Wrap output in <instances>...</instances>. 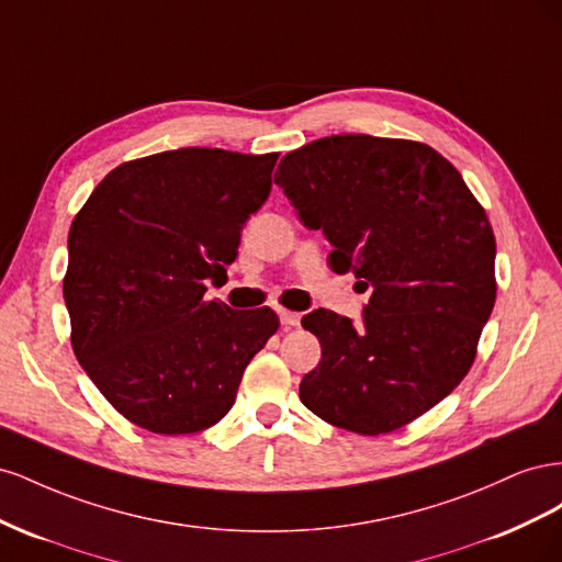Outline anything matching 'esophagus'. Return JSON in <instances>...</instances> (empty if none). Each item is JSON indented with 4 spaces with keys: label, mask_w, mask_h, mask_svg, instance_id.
<instances>
[{
    "label": "esophagus",
    "mask_w": 562,
    "mask_h": 562,
    "mask_svg": "<svg viewBox=\"0 0 562 562\" xmlns=\"http://www.w3.org/2000/svg\"><path fill=\"white\" fill-rule=\"evenodd\" d=\"M279 318L285 328H293V326H300V314L295 312H288V310H279Z\"/></svg>",
    "instance_id": "1"
}]
</instances>
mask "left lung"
<instances>
[{
    "instance_id": "left-lung-1",
    "label": "left lung",
    "mask_w": 562,
    "mask_h": 562,
    "mask_svg": "<svg viewBox=\"0 0 562 562\" xmlns=\"http://www.w3.org/2000/svg\"><path fill=\"white\" fill-rule=\"evenodd\" d=\"M274 182L307 229L326 234L335 274L370 288L361 326L302 316L321 342L300 401L333 427L380 436L464 380L495 307V234L457 168L413 140L345 133L281 159Z\"/></svg>"
}]
</instances>
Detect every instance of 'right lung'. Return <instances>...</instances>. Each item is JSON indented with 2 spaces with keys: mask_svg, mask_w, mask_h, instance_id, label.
I'll return each mask as SVG.
<instances>
[{
  "mask_svg": "<svg viewBox=\"0 0 562 562\" xmlns=\"http://www.w3.org/2000/svg\"><path fill=\"white\" fill-rule=\"evenodd\" d=\"M279 155L182 147L116 166L67 236L65 307L87 375L138 427L196 434L234 405L279 316L206 300L271 190Z\"/></svg>",
  "mask_w": 562,
  "mask_h": 562,
  "instance_id": "1",
  "label": "right lung"
}]
</instances>
